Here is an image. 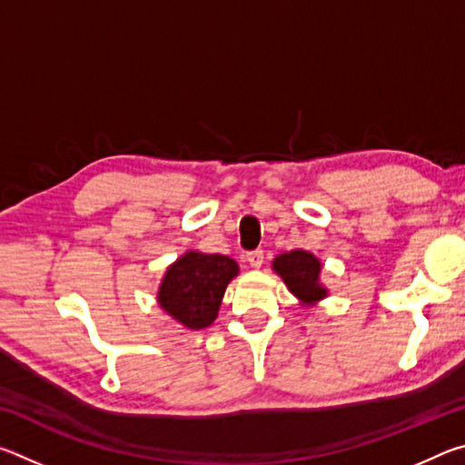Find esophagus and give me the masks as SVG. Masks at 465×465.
<instances>
[{"mask_svg":"<svg viewBox=\"0 0 465 465\" xmlns=\"http://www.w3.org/2000/svg\"><path fill=\"white\" fill-rule=\"evenodd\" d=\"M246 261L252 266V269H261L262 262H264V252L258 248V250H252L246 254Z\"/></svg>","mask_w":465,"mask_h":465,"instance_id":"obj_1","label":"esophagus"}]
</instances>
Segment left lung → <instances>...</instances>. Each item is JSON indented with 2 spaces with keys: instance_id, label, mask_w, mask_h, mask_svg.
Segmentation results:
<instances>
[{
  "instance_id": "1",
  "label": "left lung",
  "mask_w": 465,
  "mask_h": 465,
  "mask_svg": "<svg viewBox=\"0 0 465 465\" xmlns=\"http://www.w3.org/2000/svg\"><path fill=\"white\" fill-rule=\"evenodd\" d=\"M272 269L287 282L291 293L297 295L305 303L318 302V299L326 295V289L318 282L320 262L310 252H285V254L274 258Z\"/></svg>"
}]
</instances>
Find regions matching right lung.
Listing matches in <instances>:
<instances>
[{
    "label": "right lung",
    "mask_w": 465,
    "mask_h": 465,
    "mask_svg": "<svg viewBox=\"0 0 465 465\" xmlns=\"http://www.w3.org/2000/svg\"><path fill=\"white\" fill-rule=\"evenodd\" d=\"M238 264L222 254L188 252L170 266L160 287V305L188 328H207L217 318L227 282Z\"/></svg>",
    "instance_id": "right-lung-1"
}]
</instances>
